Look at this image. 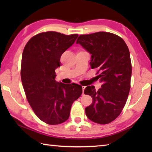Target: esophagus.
Here are the masks:
<instances>
[{"mask_svg": "<svg viewBox=\"0 0 152 152\" xmlns=\"http://www.w3.org/2000/svg\"><path fill=\"white\" fill-rule=\"evenodd\" d=\"M86 88V87L84 86H82V92H83H83H84V89Z\"/></svg>", "mask_w": 152, "mask_h": 152, "instance_id": "obj_1", "label": "esophagus"}]
</instances>
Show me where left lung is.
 I'll use <instances>...</instances> for the list:
<instances>
[{
    "mask_svg": "<svg viewBox=\"0 0 152 152\" xmlns=\"http://www.w3.org/2000/svg\"><path fill=\"white\" fill-rule=\"evenodd\" d=\"M91 54V69H96L102 84L96 91L93 86L84 90L93 102L85 109L90 120L99 124H107L121 114L125 105L131 88V61L129 48L125 41L116 34L98 32L82 34L77 39Z\"/></svg>",
    "mask_w": 152,
    "mask_h": 152,
    "instance_id": "1",
    "label": "left lung"
}]
</instances>
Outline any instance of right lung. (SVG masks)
I'll use <instances>...</instances> for the list:
<instances>
[{
  "mask_svg": "<svg viewBox=\"0 0 152 152\" xmlns=\"http://www.w3.org/2000/svg\"><path fill=\"white\" fill-rule=\"evenodd\" d=\"M78 37V34L44 32L32 37L23 51L21 78L27 99L35 114L47 124L66 121L72 103L82 93L81 86L55 79L61 55Z\"/></svg>",
  "mask_w": 152,
  "mask_h": 152,
  "instance_id": "obj_1",
  "label": "right lung"
}]
</instances>
